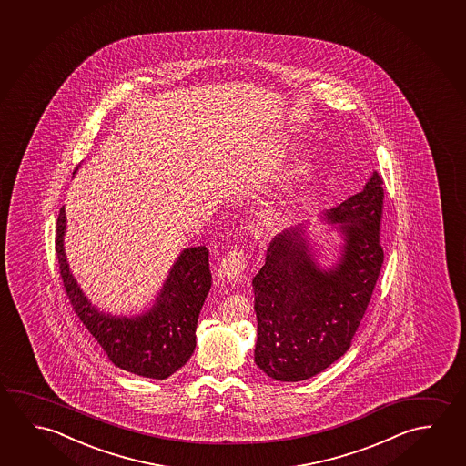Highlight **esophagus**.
<instances>
[{
  "label": "esophagus",
  "instance_id": "esophagus-1",
  "mask_svg": "<svg viewBox=\"0 0 466 466\" xmlns=\"http://www.w3.org/2000/svg\"><path fill=\"white\" fill-rule=\"evenodd\" d=\"M245 269V253L238 248H232L222 257L219 263V275L222 279L234 281L238 276L242 275Z\"/></svg>",
  "mask_w": 466,
  "mask_h": 466
}]
</instances>
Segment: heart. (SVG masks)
Masks as SVG:
<instances>
[{
    "mask_svg": "<svg viewBox=\"0 0 466 466\" xmlns=\"http://www.w3.org/2000/svg\"><path fill=\"white\" fill-rule=\"evenodd\" d=\"M315 170L312 154L300 153L292 159L284 176L278 180L275 190L269 193L259 208V219L265 226H276L294 207L299 193L304 190Z\"/></svg>",
    "mask_w": 466,
    "mask_h": 466,
    "instance_id": "obj_1",
    "label": "heart"
}]
</instances>
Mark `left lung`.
Returning <instances> with one entry per match:
<instances>
[{
    "mask_svg": "<svg viewBox=\"0 0 466 466\" xmlns=\"http://www.w3.org/2000/svg\"><path fill=\"white\" fill-rule=\"evenodd\" d=\"M380 177L321 214L338 244L327 257L313 222L276 237L253 278L255 362L271 379L300 381L320 374L351 348L383 263L379 242Z\"/></svg>",
    "mask_w": 466,
    "mask_h": 466,
    "instance_id": "obj_1",
    "label": "left lung"
}]
</instances>
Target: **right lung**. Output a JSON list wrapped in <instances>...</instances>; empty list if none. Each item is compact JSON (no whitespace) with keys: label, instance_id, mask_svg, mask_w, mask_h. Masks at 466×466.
<instances>
[{"label":"right lung","instance_id":"obj_1","mask_svg":"<svg viewBox=\"0 0 466 466\" xmlns=\"http://www.w3.org/2000/svg\"><path fill=\"white\" fill-rule=\"evenodd\" d=\"M66 213L56 221V257L63 284L77 317L114 366L146 379L164 380L187 364L197 346L199 310L211 289L209 252L205 245L184 248L168 269L151 306L131 315L100 310L69 269L65 252Z\"/></svg>","mask_w":466,"mask_h":466}]
</instances>
